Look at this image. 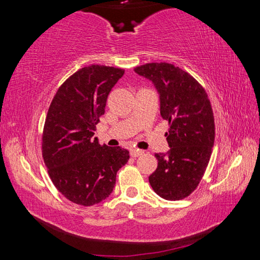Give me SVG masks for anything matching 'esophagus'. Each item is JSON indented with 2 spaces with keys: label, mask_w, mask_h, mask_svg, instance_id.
<instances>
[{
  "label": "esophagus",
  "mask_w": 260,
  "mask_h": 260,
  "mask_svg": "<svg viewBox=\"0 0 260 260\" xmlns=\"http://www.w3.org/2000/svg\"><path fill=\"white\" fill-rule=\"evenodd\" d=\"M143 150H140V149H132L131 150V156L132 157H139V156H141V155H143Z\"/></svg>",
  "instance_id": "34e87169"
}]
</instances>
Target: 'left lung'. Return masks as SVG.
Segmentation results:
<instances>
[{
  "label": "left lung",
  "mask_w": 260,
  "mask_h": 260,
  "mask_svg": "<svg viewBox=\"0 0 260 260\" xmlns=\"http://www.w3.org/2000/svg\"><path fill=\"white\" fill-rule=\"evenodd\" d=\"M134 71L156 86L160 116L169 121L170 150L156 153L158 166L149 177L157 195L169 201L186 199L203 178L214 144V117L203 86L170 63H148Z\"/></svg>",
  "instance_id": "8db88e82"
}]
</instances>
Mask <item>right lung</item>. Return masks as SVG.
Masks as SVG:
<instances>
[{
    "mask_svg": "<svg viewBox=\"0 0 260 260\" xmlns=\"http://www.w3.org/2000/svg\"><path fill=\"white\" fill-rule=\"evenodd\" d=\"M122 69L89 65L61 83L48 110L42 133V157L61 195L91 206L109 197L116 175L129 159L120 147L101 146L93 139L112 87Z\"/></svg>",
    "mask_w": 260,
    "mask_h": 260,
    "instance_id": "add662e5",
    "label": "right lung"
}]
</instances>
